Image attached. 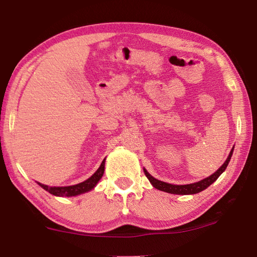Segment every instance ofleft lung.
Instances as JSON below:
<instances>
[{"label": "left lung", "mask_w": 257, "mask_h": 257, "mask_svg": "<svg viewBox=\"0 0 257 257\" xmlns=\"http://www.w3.org/2000/svg\"><path fill=\"white\" fill-rule=\"evenodd\" d=\"M232 152L233 149L230 152V154L228 156V159L225 160V162L222 164V167H221L219 170L215 171L213 175H211L210 177L205 178V179H203L198 182H195V184H189V185H171V184H168V182H164V181H160L158 179H155V178L152 177L149 172H147L145 169H144V172L147 177V179L150 180V182L153 187H155L156 189L159 190H162L165 191V193H170V194H177V195H190V194H197L199 191H202L204 189H206L208 186L212 185L213 182H214L217 178L220 177L221 173H222L225 169H227L228 164L230 162V159H231V155H232Z\"/></svg>", "instance_id": "left-lung-1"}]
</instances>
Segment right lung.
I'll list each match as a JSON object with an SVG mask.
<instances>
[{"instance_id":"right-lung-1","label":"right lung","mask_w":257,"mask_h":257,"mask_svg":"<svg viewBox=\"0 0 257 257\" xmlns=\"http://www.w3.org/2000/svg\"><path fill=\"white\" fill-rule=\"evenodd\" d=\"M104 165H105V159L102 161L101 165L97 169V171L94 173V175L88 178V179L80 182L78 185H73V186H68V187H49L46 185H43L38 182L42 188H44L46 191H49L50 194L55 195V196H76V195H79L82 193H86V191L92 190L96 184L98 182V180L101 179L103 173H104Z\"/></svg>"}]
</instances>
